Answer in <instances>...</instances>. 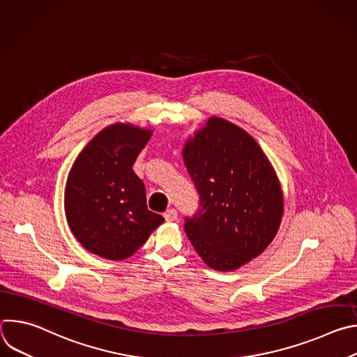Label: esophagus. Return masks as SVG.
Masks as SVG:
<instances>
[{"label":"esophagus","instance_id":"esophagus-1","mask_svg":"<svg viewBox=\"0 0 357 357\" xmlns=\"http://www.w3.org/2000/svg\"><path fill=\"white\" fill-rule=\"evenodd\" d=\"M164 218H165V220L167 222H175L176 219H178V212L175 211V209H169V211H167L165 213H164Z\"/></svg>","mask_w":357,"mask_h":357}]
</instances>
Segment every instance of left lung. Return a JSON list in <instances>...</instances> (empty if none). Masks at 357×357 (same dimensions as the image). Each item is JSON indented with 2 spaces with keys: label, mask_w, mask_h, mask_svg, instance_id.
Instances as JSON below:
<instances>
[{
  "label": "left lung",
  "mask_w": 357,
  "mask_h": 357,
  "mask_svg": "<svg viewBox=\"0 0 357 357\" xmlns=\"http://www.w3.org/2000/svg\"><path fill=\"white\" fill-rule=\"evenodd\" d=\"M182 155L200 196L185 231L211 268L238 270L259 257L280 229V179L257 141L216 116L186 139Z\"/></svg>",
  "instance_id": "left-lung-1"
}]
</instances>
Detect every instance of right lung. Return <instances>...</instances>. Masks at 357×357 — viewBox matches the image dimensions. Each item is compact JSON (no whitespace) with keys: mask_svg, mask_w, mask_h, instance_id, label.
Instances as JSON below:
<instances>
[{"mask_svg":"<svg viewBox=\"0 0 357 357\" xmlns=\"http://www.w3.org/2000/svg\"><path fill=\"white\" fill-rule=\"evenodd\" d=\"M152 130L114 123L97 132L73 162L65 215L77 241L106 260H126L164 223L146 208L145 186L132 165Z\"/></svg>","mask_w":357,"mask_h":357,"instance_id":"right-lung-1","label":"right lung"}]
</instances>
